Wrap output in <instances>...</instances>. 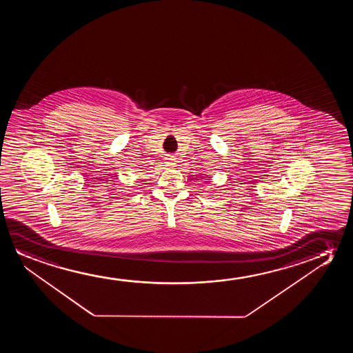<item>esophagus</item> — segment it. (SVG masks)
<instances>
[{"mask_svg":"<svg viewBox=\"0 0 353 353\" xmlns=\"http://www.w3.org/2000/svg\"><path fill=\"white\" fill-rule=\"evenodd\" d=\"M165 164L168 165V166H174L176 164V159H174V157H168L166 159H165Z\"/></svg>","mask_w":353,"mask_h":353,"instance_id":"1","label":"esophagus"}]
</instances>
